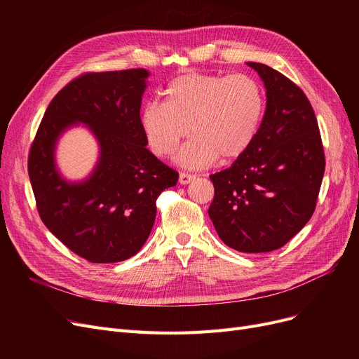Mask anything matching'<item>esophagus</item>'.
<instances>
[{"instance_id": "esophagus-1", "label": "esophagus", "mask_w": 359, "mask_h": 359, "mask_svg": "<svg viewBox=\"0 0 359 359\" xmlns=\"http://www.w3.org/2000/svg\"><path fill=\"white\" fill-rule=\"evenodd\" d=\"M194 179H195V176H194V175H189V173H180V176H179V182H180V184H187V183H191Z\"/></svg>"}]
</instances>
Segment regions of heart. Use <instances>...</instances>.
<instances>
[{
  "instance_id": "obj_1",
  "label": "heart",
  "mask_w": 359,
  "mask_h": 359,
  "mask_svg": "<svg viewBox=\"0 0 359 359\" xmlns=\"http://www.w3.org/2000/svg\"><path fill=\"white\" fill-rule=\"evenodd\" d=\"M263 111V90L250 75L191 74L167 86L163 103H148L140 125L149 149L160 157L172 154L191 130L195 137L177 160L189 167H205L219 156L231 160L246 153L257 135Z\"/></svg>"
}]
</instances>
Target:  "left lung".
I'll return each mask as SVG.
<instances>
[{
	"label": "left lung",
	"mask_w": 359,
	"mask_h": 359,
	"mask_svg": "<svg viewBox=\"0 0 359 359\" xmlns=\"http://www.w3.org/2000/svg\"><path fill=\"white\" fill-rule=\"evenodd\" d=\"M266 88V110L255 141L211 175L208 214L219 238L243 253L272 252L311 218L325 175L314 110L297 84L276 69L248 62Z\"/></svg>",
	"instance_id": "8db88e82"
}]
</instances>
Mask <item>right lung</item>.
I'll return each instance as SVG.
<instances>
[{"label": "right lung", "mask_w": 359, "mask_h": 359, "mask_svg": "<svg viewBox=\"0 0 359 359\" xmlns=\"http://www.w3.org/2000/svg\"><path fill=\"white\" fill-rule=\"evenodd\" d=\"M148 75L137 68L72 80L49 103L30 148L29 177L43 224L91 263L137 255L153 230L157 198L179 179L145 147L140 109ZM80 123L97 137L101 154L87 180L68 182L55 167L54 148Z\"/></svg>", "instance_id": "add662e5"}]
</instances>
